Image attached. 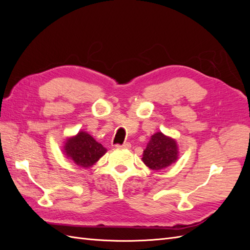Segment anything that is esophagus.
Listing matches in <instances>:
<instances>
[{
    "mask_svg": "<svg viewBox=\"0 0 250 250\" xmlns=\"http://www.w3.org/2000/svg\"><path fill=\"white\" fill-rule=\"evenodd\" d=\"M117 148H123V149H130L131 144L130 143H125L123 145H116Z\"/></svg>",
    "mask_w": 250,
    "mask_h": 250,
    "instance_id": "esophagus-1",
    "label": "esophagus"
}]
</instances>
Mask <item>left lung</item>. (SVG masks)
I'll return each mask as SVG.
<instances>
[{
  "mask_svg": "<svg viewBox=\"0 0 250 250\" xmlns=\"http://www.w3.org/2000/svg\"><path fill=\"white\" fill-rule=\"evenodd\" d=\"M178 156L179 150L176 140L158 131L151 135L143 152L142 161L149 169L160 171L170 167L178 160Z\"/></svg>",
  "mask_w": 250,
  "mask_h": 250,
  "instance_id": "left-lung-1",
  "label": "left lung"
}]
</instances>
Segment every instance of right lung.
<instances>
[{
    "label": "right lung",
    "instance_id": "add662e5",
    "mask_svg": "<svg viewBox=\"0 0 250 250\" xmlns=\"http://www.w3.org/2000/svg\"><path fill=\"white\" fill-rule=\"evenodd\" d=\"M106 151V148L83 130L67 138L62 145V153L67 160L84 169L93 167Z\"/></svg>",
    "mask_w": 250,
    "mask_h": 250
}]
</instances>
